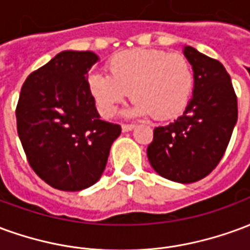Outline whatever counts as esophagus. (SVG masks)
Segmentation results:
<instances>
[{"instance_id":"esophagus-1","label":"esophagus","mask_w":250,"mask_h":250,"mask_svg":"<svg viewBox=\"0 0 250 250\" xmlns=\"http://www.w3.org/2000/svg\"><path fill=\"white\" fill-rule=\"evenodd\" d=\"M134 127H135L134 125H122V130H123V132H128V131L132 130Z\"/></svg>"}]
</instances>
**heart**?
Listing matches in <instances>:
<instances>
[{"instance_id":"heart-1","label":"heart","mask_w":250,"mask_h":250,"mask_svg":"<svg viewBox=\"0 0 250 250\" xmlns=\"http://www.w3.org/2000/svg\"><path fill=\"white\" fill-rule=\"evenodd\" d=\"M108 75L91 73L88 91L99 114L112 118L130 95L128 115H152L158 120L177 118L188 107L194 88L191 64L181 53L162 49H132L107 62Z\"/></svg>"}]
</instances>
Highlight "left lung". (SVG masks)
Wrapping results in <instances>:
<instances>
[{"instance_id":"left-lung-1","label":"left lung","mask_w":250,"mask_h":250,"mask_svg":"<svg viewBox=\"0 0 250 250\" xmlns=\"http://www.w3.org/2000/svg\"><path fill=\"white\" fill-rule=\"evenodd\" d=\"M184 55L193 66V98L184 115L154 130L147 157L163 178L193 184L209 175L222 159L238 109L225 66L193 46H185Z\"/></svg>"}]
</instances>
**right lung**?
Instances as JSON below:
<instances>
[{
    "label": "right lung",
    "instance_id": "add662e5",
    "mask_svg": "<svg viewBox=\"0 0 250 250\" xmlns=\"http://www.w3.org/2000/svg\"><path fill=\"white\" fill-rule=\"evenodd\" d=\"M99 57L64 51L32 72L16 108L17 132L30 167L52 188L80 191L103 174L119 125L100 120L88 91Z\"/></svg>",
    "mask_w": 250,
    "mask_h": 250
}]
</instances>
